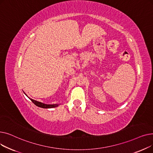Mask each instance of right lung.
<instances>
[{"instance_id": "1", "label": "right lung", "mask_w": 153, "mask_h": 153, "mask_svg": "<svg viewBox=\"0 0 153 153\" xmlns=\"http://www.w3.org/2000/svg\"><path fill=\"white\" fill-rule=\"evenodd\" d=\"M24 93H25V92H24ZM25 94L27 95V94L25 93ZM27 97H28V96H27ZM29 99L31 100L32 102H33L35 104V105H36L37 107H39L43 108H51L57 107H58L59 105V104H45V103H43L42 102H40L35 100L32 99H30V98H29Z\"/></svg>"}]
</instances>
